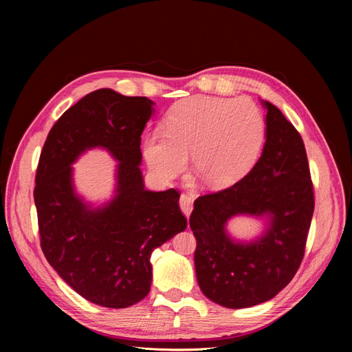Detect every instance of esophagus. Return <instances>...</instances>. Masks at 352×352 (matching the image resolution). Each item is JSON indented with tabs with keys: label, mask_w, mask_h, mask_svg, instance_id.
<instances>
[{
	"label": "esophagus",
	"mask_w": 352,
	"mask_h": 352,
	"mask_svg": "<svg viewBox=\"0 0 352 352\" xmlns=\"http://www.w3.org/2000/svg\"><path fill=\"white\" fill-rule=\"evenodd\" d=\"M179 204H180V208H182V211H184V214L186 217H189L190 211H192V208H194V198H192V195L182 194V195H180Z\"/></svg>",
	"instance_id": "esophagus-1"
}]
</instances>
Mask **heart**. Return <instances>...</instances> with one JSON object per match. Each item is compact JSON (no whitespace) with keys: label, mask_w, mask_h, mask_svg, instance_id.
I'll return each mask as SVG.
<instances>
[{"label":"heart","mask_w":352,"mask_h":352,"mask_svg":"<svg viewBox=\"0 0 352 352\" xmlns=\"http://www.w3.org/2000/svg\"><path fill=\"white\" fill-rule=\"evenodd\" d=\"M163 129L144 142L154 175L166 182L175 179L192 153L195 172L214 188L229 186L247 175L265 140L264 116L248 98L194 95L168 109Z\"/></svg>","instance_id":"obj_1"}]
</instances>
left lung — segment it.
<instances>
[{
  "instance_id": "8db88e82",
  "label": "left lung",
  "mask_w": 352,
  "mask_h": 352,
  "mask_svg": "<svg viewBox=\"0 0 352 352\" xmlns=\"http://www.w3.org/2000/svg\"><path fill=\"white\" fill-rule=\"evenodd\" d=\"M261 102L267 114L257 164L230 188L198 197L189 217L198 285L208 300L226 308L269 301L292 280L314 211L302 138L276 105ZM239 214L265 215L270 226L260 239L238 243L227 235L226 223Z\"/></svg>"
}]
</instances>
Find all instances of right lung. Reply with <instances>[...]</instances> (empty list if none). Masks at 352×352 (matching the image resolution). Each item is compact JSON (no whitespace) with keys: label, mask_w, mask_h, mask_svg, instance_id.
Returning <instances> with one entry per match:
<instances>
[{"label":"right lung","mask_w":352,"mask_h":352,"mask_svg":"<svg viewBox=\"0 0 352 352\" xmlns=\"http://www.w3.org/2000/svg\"><path fill=\"white\" fill-rule=\"evenodd\" d=\"M146 97L97 89L65 111L50 131L35 177L41 248L48 263L85 300L131 307L148 295L151 252L186 229L176 189L146 190L141 135L154 111ZM120 162L115 198L91 209L72 188L71 164L91 147Z\"/></svg>","instance_id":"1"}]
</instances>
